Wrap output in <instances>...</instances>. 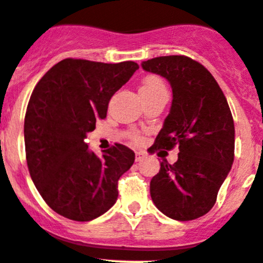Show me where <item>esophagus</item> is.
<instances>
[{
	"label": "esophagus",
	"instance_id": "obj_1",
	"mask_svg": "<svg viewBox=\"0 0 263 263\" xmlns=\"http://www.w3.org/2000/svg\"><path fill=\"white\" fill-rule=\"evenodd\" d=\"M135 156H137V157H135V160L140 161V160H143V158H144L145 153L144 152H140V151H138V152H135Z\"/></svg>",
	"mask_w": 263,
	"mask_h": 263
}]
</instances>
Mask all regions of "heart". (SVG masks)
Instances as JSON below:
<instances>
[{
  "label": "heart",
  "instance_id": "obj_1",
  "mask_svg": "<svg viewBox=\"0 0 263 263\" xmlns=\"http://www.w3.org/2000/svg\"><path fill=\"white\" fill-rule=\"evenodd\" d=\"M163 90H166L165 84H163L162 80L157 77H147L143 80L142 85H140L139 88L140 95H152V93L163 92Z\"/></svg>",
  "mask_w": 263,
  "mask_h": 263
}]
</instances>
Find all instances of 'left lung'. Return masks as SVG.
Wrapping results in <instances>:
<instances>
[{
    "instance_id": "obj_1",
    "label": "left lung",
    "mask_w": 263,
    "mask_h": 263,
    "mask_svg": "<svg viewBox=\"0 0 263 263\" xmlns=\"http://www.w3.org/2000/svg\"><path fill=\"white\" fill-rule=\"evenodd\" d=\"M143 70L165 78L173 89L170 112L155 148L179 147L178 161L163 160L151 180L155 206L167 217L189 221L206 215L234 161L235 129L222 90L211 72L186 56H161Z\"/></svg>"
}]
</instances>
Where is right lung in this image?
<instances>
[{
    "label": "right lung",
    "instance_id": "right-lung-1",
    "mask_svg": "<svg viewBox=\"0 0 263 263\" xmlns=\"http://www.w3.org/2000/svg\"><path fill=\"white\" fill-rule=\"evenodd\" d=\"M138 69L133 61L65 59L30 96L24 121L28 168L46 203L66 219H97L118 199V181L134 163V152L115 144L98 157L84 139Z\"/></svg>",
    "mask_w": 263,
    "mask_h": 263
}]
</instances>
